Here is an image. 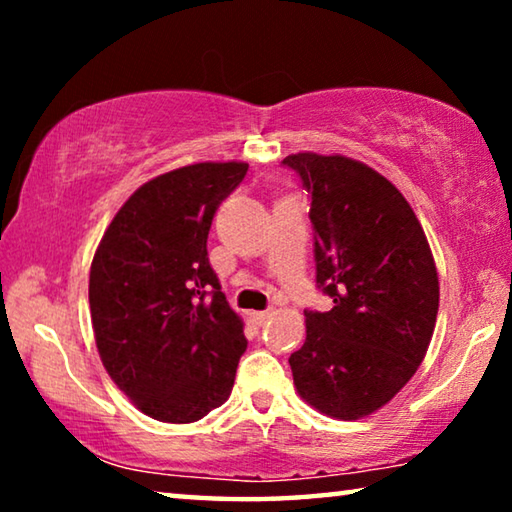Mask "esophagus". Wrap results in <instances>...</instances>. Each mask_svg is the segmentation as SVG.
Segmentation results:
<instances>
[{
  "instance_id": "1",
  "label": "esophagus",
  "mask_w": 512,
  "mask_h": 512,
  "mask_svg": "<svg viewBox=\"0 0 512 512\" xmlns=\"http://www.w3.org/2000/svg\"><path fill=\"white\" fill-rule=\"evenodd\" d=\"M248 318H250V320H253V323H255V325H264V323H266V320H268V318H271V311H250V314H248Z\"/></svg>"
}]
</instances>
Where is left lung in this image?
Wrapping results in <instances>:
<instances>
[{"mask_svg": "<svg viewBox=\"0 0 512 512\" xmlns=\"http://www.w3.org/2000/svg\"><path fill=\"white\" fill-rule=\"evenodd\" d=\"M311 196L316 282L329 311H305L307 339L289 357L302 400L336 420L375 413L427 354L438 273L418 216L391 180L345 155L282 160Z\"/></svg>", "mask_w": 512, "mask_h": 512, "instance_id": "8db88e82", "label": "left lung"}]
</instances>
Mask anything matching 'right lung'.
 Returning <instances> with one entry per match:
<instances>
[{"label":"right lung","instance_id":"obj_1","mask_svg":"<svg viewBox=\"0 0 512 512\" xmlns=\"http://www.w3.org/2000/svg\"><path fill=\"white\" fill-rule=\"evenodd\" d=\"M246 171V162H198L149 180L121 205L94 253L99 357L153 420H201L235 384L248 341L210 266L207 235Z\"/></svg>","mask_w":512,"mask_h":512}]
</instances>
